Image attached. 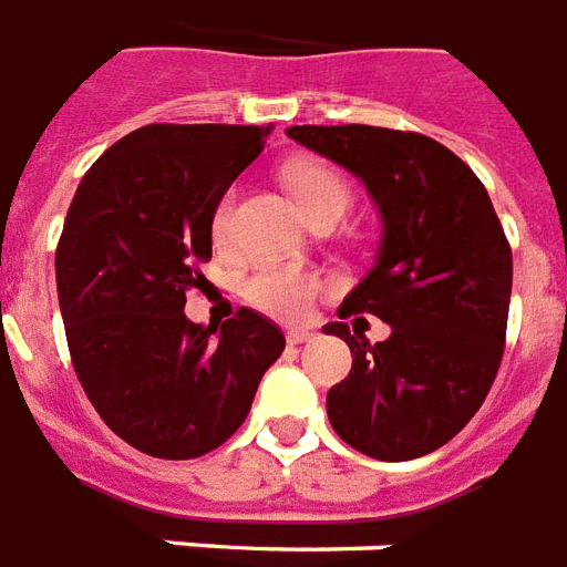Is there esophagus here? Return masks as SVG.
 Masks as SVG:
<instances>
[{
	"instance_id": "obj_1",
	"label": "esophagus",
	"mask_w": 567,
	"mask_h": 567,
	"mask_svg": "<svg viewBox=\"0 0 567 567\" xmlns=\"http://www.w3.org/2000/svg\"><path fill=\"white\" fill-rule=\"evenodd\" d=\"M313 332H308V329H292V332H287V341L289 344H305V341H311Z\"/></svg>"
}]
</instances>
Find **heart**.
<instances>
[{"instance_id": "obj_1", "label": "heart", "mask_w": 567, "mask_h": 567, "mask_svg": "<svg viewBox=\"0 0 567 567\" xmlns=\"http://www.w3.org/2000/svg\"><path fill=\"white\" fill-rule=\"evenodd\" d=\"M287 177L292 196L299 198L301 210L311 217L313 223L326 220V217H344L350 208V184L334 172L332 165L320 163V159H299V163L287 165ZM233 214H235V196L220 198V205L214 208V238L217 241H229L233 235ZM329 284L323 275L308 271V268L280 266V262H259L250 268L241 280L244 301L256 308V311L268 313L284 323H299L305 317H311L313 305L323 296Z\"/></svg>"}]
</instances>
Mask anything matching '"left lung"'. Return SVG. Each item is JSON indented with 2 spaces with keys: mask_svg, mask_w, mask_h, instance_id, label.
Returning <instances> with one entry per match:
<instances>
[{
  "mask_svg": "<svg viewBox=\"0 0 567 567\" xmlns=\"http://www.w3.org/2000/svg\"><path fill=\"white\" fill-rule=\"evenodd\" d=\"M289 138L362 177L383 217L378 262L338 317L374 313L386 341L329 323L353 369L326 395L341 441L383 462L444 447L481 411L504 357L514 254L489 193L429 135L383 126H292Z\"/></svg>",
  "mask_w": 567,
  "mask_h": 567,
  "instance_id": "1",
  "label": "left lung"
}]
</instances>
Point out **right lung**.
<instances>
[{
    "mask_svg": "<svg viewBox=\"0 0 567 567\" xmlns=\"http://www.w3.org/2000/svg\"><path fill=\"white\" fill-rule=\"evenodd\" d=\"M268 126L151 123L111 144L78 184L56 244V292L74 374L111 432L156 458L217 450L247 420L284 353L268 317H184L208 280L210 220Z\"/></svg>",
    "mask_w": 567,
    "mask_h": 567,
    "instance_id": "add662e5",
    "label": "right lung"
}]
</instances>
